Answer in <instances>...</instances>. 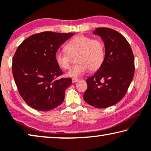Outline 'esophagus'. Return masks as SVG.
<instances>
[{
    "mask_svg": "<svg viewBox=\"0 0 151 151\" xmlns=\"http://www.w3.org/2000/svg\"><path fill=\"white\" fill-rule=\"evenodd\" d=\"M78 81H79V79H78V78H73V79H72V81H73V83H76V82H78Z\"/></svg>",
    "mask_w": 151,
    "mask_h": 151,
    "instance_id": "esophagus-1",
    "label": "esophagus"
}]
</instances>
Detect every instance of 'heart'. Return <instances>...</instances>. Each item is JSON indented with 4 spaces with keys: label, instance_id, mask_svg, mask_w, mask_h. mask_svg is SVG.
I'll list each match as a JSON object with an SVG mask.
<instances>
[{
    "label": "heart",
    "instance_id": "obj_1",
    "mask_svg": "<svg viewBox=\"0 0 151 151\" xmlns=\"http://www.w3.org/2000/svg\"><path fill=\"white\" fill-rule=\"evenodd\" d=\"M66 51H58L55 54L56 64L60 68L68 70L71 65L70 56L76 55V64L67 75L78 77L88 70H97L102 66L105 57V46L100 39H93L85 35L73 38L65 46Z\"/></svg>",
    "mask_w": 151,
    "mask_h": 151
}]
</instances>
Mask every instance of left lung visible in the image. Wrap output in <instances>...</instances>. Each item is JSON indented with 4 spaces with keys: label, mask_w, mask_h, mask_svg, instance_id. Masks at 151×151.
Instances as JSON below:
<instances>
[{
    "label": "left lung",
    "mask_w": 151,
    "mask_h": 151,
    "mask_svg": "<svg viewBox=\"0 0 151 151\" xmlns=\"http://www.w3.org/2000/svg\"><path fill=\"white\" fill-rule=\"evenodd\" d=\"M93 34L104 42L105 58L98 70L87 78L83 98L92 106L104 109L116 104L125 96L134 75V57L129 42L117 31L98 28Z\"/></svg>",
    "instance_id": "1"
}]
</instances>
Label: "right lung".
Listing matches in <instances>:
<instances>
[{
	"instance_id": "right-lung-1",
	"label": "right lung",
	"mask_w": 151,
	"mask_h": 151,
	"mask_svg": "<svg viewBox=\"0 0 151 151\" xmlns=\"http://www.w3.org/2000/svg\"><path fill=\"white\" fill-rule=\"evenodd\" d=\"M73 33L34 34L18 46L13 57L12 72L19 95L27 104L40 111L59 106L70 78H58L63 72L55 54Z\"/></svg>"
}]
</instances>
